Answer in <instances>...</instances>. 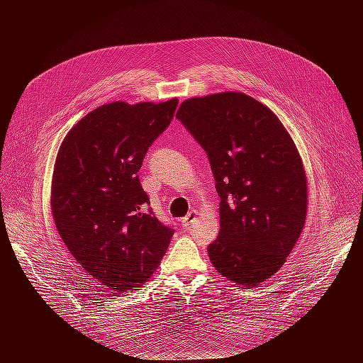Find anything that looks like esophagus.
Instances as JSON below:
<instances>
[{
	"label": "esophagus",
	"instance_id": "34e87169",
	"mask_svg": "<svg viewBox=\"0 0 363 363\" xmlns=\"http://www.w3.org/2000/svg\"><path fill=\"white\" fill-rule=\"evenodd\" d=\"M197 216H199V212L197 211H194V208H193V211L191 212H189L181 222H182V225L185 226V228H188L189 225H191L196 219H197Z\"/></svg>",
	"mask_w": 363,
	"mask_h": 363
}]
</instances>
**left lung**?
Returning <instances> with one entry per match:
<instances>
[{
    "label": "left lung",
    "mask_w": 363,
    "mask_h": 363,
    "mask_svg": "<svg viewBox=\"0 0 363 363\" xmlns=\"http://www.w3.org/2000/svg\"><path fill=\"white\" fill-rule=\"evenodd\" d=\"M177 118L206 150L220 197L208 257L228 281L255 287L282 268L306 220L298 150L277 114L242 92L188 99Z\"/></svg>",
    "instance_id": "8db88e82"
}]
</instances>
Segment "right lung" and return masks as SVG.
<instances>
[{
  "mask_svg": "<svg viewBox=\"0 0 363 363\" xmlns=\"http://www.w3.org/2000/svg\"><path fill=\"white\" fill-rule=\"evenodd\" d=\"M178 99L113 101L65 137L51 181V212L63 242L88 275L111 291L135 290L157 269L172 228L151 211L138 170L169 126Z\"/></svg>",
  "mask_w": 363,
  "mask_h": 363,
  "instance_id": "obj_1",
  "label": "right lung"
}]
</instances>
